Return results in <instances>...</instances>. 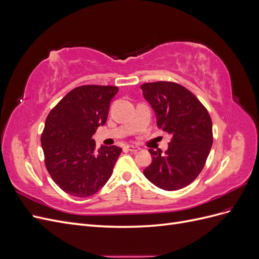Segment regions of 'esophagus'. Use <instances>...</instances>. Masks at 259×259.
Masks as SVG:
<instances>
[{
  "instance_id": "obj_1",
  "label": "esophagus",
  "mask_w": 259,
  "mask_h": 259,
  "mask_svg": "<svg viewBox=\"0 0 259 259\" xmlns=\"http://www.w3.org/2000/svg\"><path fill=\"white\" fill-rule=\"evenodd\" d=\"M125 149H126L127 151L134 152V153H136V152H138L140 150L139 147H135V146H126V147H125Z\"/></svg>"
}]
</instances>
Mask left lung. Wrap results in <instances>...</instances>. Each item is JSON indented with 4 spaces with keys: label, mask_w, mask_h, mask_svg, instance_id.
Returning <instances> with one entry per match:
<instances>
[{
    "label": "left lung",
    "mask_w": 259,
    "mask_h": 259,
    "mask_svg": "<svg viewBox=\"0 0 259 259\" xmlns=\"http://www.w3.org/2000/svg\"><path fill=\"white\" fill-rule=\"evenodd\" d=\"M140 89L153 109L158 127L171 135L163 154L149 149L152 162L144 175L163 190L182 189L204 167L213 145L210 116L200 100L177 83H145Z\"/></svg>",
    "instance_id": "1"
}]
</instances>
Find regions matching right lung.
<instances>
[{
	"label": "right lung",
	"mask_w": 259,
	"mask_h": 259,
	"mask_svg": "<svg viewBox=\"0 0 259 259\" xmlns=\"http://www.w3.org/2000/svg\"><path fill=\"white\" fill-rule=\"evenodd\" d=\"M117 92L116 86H79L46 117L41 136L45 165L54 182L70 195L91 197L112 175L122 149L101 146L96 151L92 137L107 122L109 107Z\"/></svg>",
	"instance_id": "obj_1"
}]
</instances>
